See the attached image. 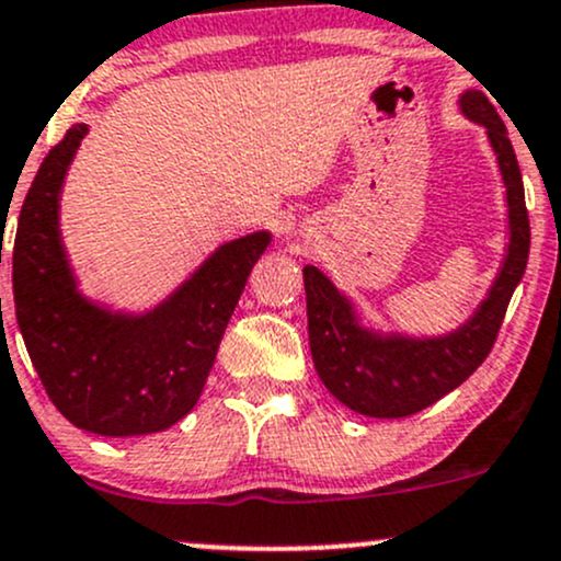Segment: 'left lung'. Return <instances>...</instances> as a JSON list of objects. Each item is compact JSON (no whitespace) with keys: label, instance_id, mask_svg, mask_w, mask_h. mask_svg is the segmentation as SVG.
<instances>
[{"label":"left lung","instance_id":"1","mask_svg":"<svg viewBox=\"0 0 561 561\" xmlns=\"http://www.w3.org/2000/svg\"><path fill=\"white\" fill-rule=\"evenodd\" d=\"M458 111L484 127L506 188V252L495 279L458 328L415 335L383 330L365 317V309L335 287L317 266H304L309 346L319 380L348 410L370 417H404L426 410L436 399L458 389L488 359L508 300L519 287L530 255V220L525 207L519 162L506 125L482 90H463Z\"/></svg>","mask_w":561,"mask_h":561}]
</instances>
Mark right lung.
Here are the masks:
<instances>
[{"label": "right lung", "mask_w": 561, "mask_h": 561, "mask_svg": "<svg viewBox=\"0 0 561 561\" xmlns=\"http://www.w3.org/2000/svg\"><path fill=\"white\" fill-rule=\"evenodd\" d=\"M88 125L47 153L18 218L12 295L23 343L47 397L73 426L101 436L157 434L199 399L252 266L261 229L224 242L151 309H116L79 290L60 233V194Z\"/></svg>", "instance_id": "right-lung-1"}]
</instances>
